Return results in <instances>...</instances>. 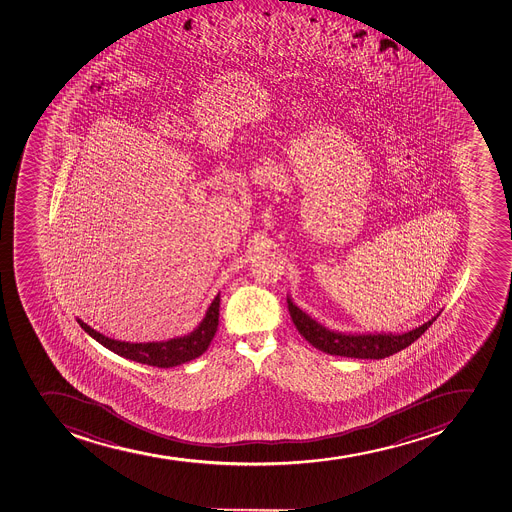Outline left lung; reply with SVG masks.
Listing matches in <instances>:
<instances>
[{
	"mask_svg": "<svg viewBox=\"0 0 512 512\" xmlns=\"http://www.w3.org/2000/svg\"><path fill=\"white\" fill-rule=\"evenodd\" d=\"M287 303L288 312L295 327L310 345L325 351L328 355L361 358V360H381L386 356L395 355L418 340L419 336L423 335L424 331L428 330L438 318H431L421 327L403 335H343L322 327L320 323L308 317L307 313H303L297 305H293L290 298H287Z\"/></svg>",
	"mask_w": 512,
	"mask_h": 512,
	"instance_id": "1",
	"label": "left lung"
}]
</instances>
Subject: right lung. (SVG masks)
I'll list each match as a JSON object with an SVG mask.
<instances>
[{"mask_svg": "<svg viewBox=\"0 0 512 512\" xmlns=\"http://www.w3.org/2000/svg\"><path fill=\"white\" fill-rule=\"evenodd\" d=\"M219 307L220 293L214 298V302L210 303L202 323L189 336L161 341V343H126V341L111 340L108 336L101 335L99 331L88 327L81 320H78V323L84 331H88L89 335L93 336L94 340H98L101 345L117 355L137 363H144V365L172 368V366L195 360L209 348L210 341L219 327Z\"/></svg>", "mask_w": 512, "mask_h": 512, "instance_id": "right-lung-1", "label": "right lung"}]
</instances>
